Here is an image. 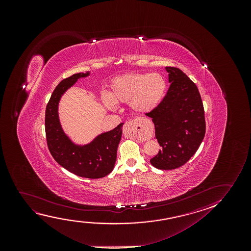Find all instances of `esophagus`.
<instances>
[{"instance_id":"1","label":"esophagus","mask_w":251,"mask_h":251,"mask_svg":"<svg viewBox=\"0 0 251 251\" xmlns=\"http://www.w3.org/2000/svg\"><path fill=\"white\" fill-rule=\"evenodd\" d=\"M141 125H142V122L140 119H135V120L129 121L125 124L124 127V131L126 132L127 129H137V128H141Z\"/></svg>"}]
</instances>
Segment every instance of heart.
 Masks as SVG:
<instances>
[{"label":"heart","mask_w":251,"mask_h":251,"mask_svg":"<svg viewBox=\"0 0 251 251\" xmlns=\"http://www.w3.org/2000/svg\"><path fill=\"white\" fill-rule=\"evenodd\" d=\"M166 88V80L158 73H132L112 79L109 93H102L101 100L109 110H115L117 103H129L134 111L149 113L160 104Z\"/></svg>","instance_id":"obj_1"}]
</instances>
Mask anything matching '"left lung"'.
I'll use <instances>...</instances> for the list:
<instances>
[{
    "label": "left lung",
    "instance_id": "1",
    "mask_svg": "<svg viewBox=\"0 0 251 251\" xmlns=\"http://www.w3.org/2000/svg\"><path fill=\"white\" fill-rule=\"evenodd\" d=\"M171 86L161 103L147 116L154 124L155 137L162 147L150 159L159 170L178 168L189 161L202 142L206 123L196 84L182 70L166 67Z\"/></svg>",
    "mask_w": 251,
    "mask_h": 251
}]
</instances>
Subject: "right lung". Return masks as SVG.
Masks as SVG:
<instances>
[{
  "label": "right lung",
  "instance_id": "add662e5",
  "mask_svg": "<svg viewBox=\"0 0 251 251\" xmlns=\"http://www.w3.org/2000/svg\"><path fill=\"white\" fill-rule=\"evenodd\" d=\"M89 75L90 72L73 75L62 79L55 87L45 110V134L49 150L59 165L81 177L101 178L113 170L124 124L99 134L88 144L81 146L75 144L69 139L59 120V101L63 93L78 79Z\"/></svg>",
  "mask_w": 251,
  "mask_h": 251
}]
</instances>
